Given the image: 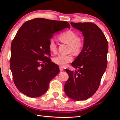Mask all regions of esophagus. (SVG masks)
I'll use <instances>...</instances> for the list:
<instances>
[{
    "mask_svg": "<svg viewBox=\"0 0 120 120\" xmlns=\"http://www.w3.org/2000/svg\"><path fill=\"white\" fill-rule=\"evenodd\" d=\"M60 71H64V68H63L62 66H60Z\"/></svg>",
    "mask_w": 120,
    "mask_h": 120,
    "instance_id": "obj_1",
    "label": "esophagus"
}]
</instances>
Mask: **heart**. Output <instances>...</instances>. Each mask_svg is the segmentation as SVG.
I'll use <instances>...</instances> for the list:
<instances>
[{
  "instance_id": "heart-1",
  "label": "heart",
  "mask_w": 120,
  "mask_h": 120,
  "mask_svg": "<svg viewBox=\"0 0 120 120\" xmlns=\"http://www.w3.org/2000/svg\"><path fill=\"white\" fill-rule=\"evenodd\" d=\"M59 41L64 44H68V51L74 54H78L81 52L83 46V41L80 37L77 36L76 33L73 30L64 31L58 36ZM48 48L50 52H56L57 46L52 39H50L48 43ZM73 60L71 54L68 55H58L53 58V62L56 64L62 67H65Z\"/></svg>"
}]
</instances>
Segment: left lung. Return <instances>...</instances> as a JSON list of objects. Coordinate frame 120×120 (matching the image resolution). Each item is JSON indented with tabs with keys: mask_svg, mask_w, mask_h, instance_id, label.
Segmentation results:
<instances>
[{
	"mask_svg": "<svg viewBox=\"0 0 120 120\" xmlns=\"http://www.w3.org/2000/svg\"><path fill=\"white\" fill-rule=\"evenodd\" d=\"M82 32L83 49L72 63L77 71L66 70L69 78L64 85L66 95L75 101L87 100L99 87L107 67L108 43L99 27L92 22H71Z\"/></svg>",
	"mask_w": 120,
	"mask_h": 120,
	"instance_id": "8db88e82",
	"label": "left lung"
}]
</instances>
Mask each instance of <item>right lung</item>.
I'll list each match as a JSON object with an SVG mask.
<instances>
[{
  "mask_svg": "<svg viewBox=\"0 0 120 120\" xmlns=\"http://www.w3.org/2000/svg\"><path fill=\"white\" fill-rule=\"evenodd\" d=\"M65 28L67 22L37 18L21 26L11 44L10 66L18 90L30 98L41 96L59 72V67L49 58V39Z\"/></svg>",
  "mask_w": 120,
  "mask_h": 120,
  "instance_id": "right-lung-1",
  "label": "right lung"
}]
</instances>
